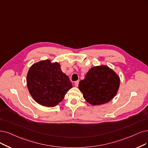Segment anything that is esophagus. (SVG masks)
Returning <instances> with one entry per match:
<instances>
[{
  "mask_svg": "<svg viewBox=\"0 0 148 148\" xmlns=\"http://www.w3.org/2000/svg\"><path fill=\"white\" fill-rule=\"evenodd\" d=\"M79 81L77 80V81H76V82H74V85H75L76 87H77L78 85H79Z\"/></svg>",
  "mask_w": 148,
  "mask_h": 148,
  "instance_id": "esophagus-1",
  "label": "esophagus"
}]
</instances>
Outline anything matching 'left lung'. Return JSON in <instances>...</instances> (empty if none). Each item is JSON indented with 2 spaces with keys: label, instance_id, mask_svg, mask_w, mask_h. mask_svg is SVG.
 Returning <instances> with one entry per match:
<instances>
[{
  "label": "left lung",
  "instance_id": "obj_1",
  "mask_svg": "<svg viewBox=\"0 0 148 148\" xmlns=\"http://www.w3.org/2000/svg\"><path fill=\"white\" fill-rule=\"evenodd\" d=\"M120 80L118 74L107 66L91 68L80 81L79 89L84 99L92 106H98L110 101L116 96Z\"/></svg>",
  "mask_w": 148,
  "mask_h": 148
}]
</instances>
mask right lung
I'll return each instance as SVG.
<instances>
[{
    "instance_id": "right-lung-1",
    "label": "right lung",
    "mask_w": 148,
    "mask_h": 148,
    "mask_svg": "<svg viewBox=\"0 0 148 148\" xmlns=\"http://www.w3.org/2000/svg\"><path fill=\"white\" fill-rule=\"evenodd\" d=\"M27 85L34 99L47 107L56 106L73 87L60 64L52 63L50 60H42L32 66L27 75Z\"/></svg>"
}]
</instances>
